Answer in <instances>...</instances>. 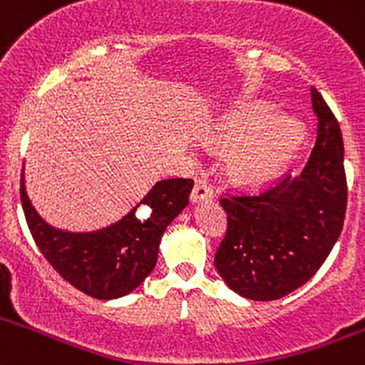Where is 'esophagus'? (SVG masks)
Returning a JSON list of instances; mask_svg holds the SVG:
<instances>
[{"label": "esophagus", "instance_id": "esophagus-1", "mask_svg": "<svg viewBox=\"0 0 365 365\" xmlns=\"http://www.w3.org/2000/svg\"><path fill=\"white\" fill-rule=\"evenodd\" d=\"M207 200H212V189L203 182V180H196L192 192H190V201H192V203H200V201Z\"/></svg>", "mask_w": 365, "mask_h": 365}]
</instances>
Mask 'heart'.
<instances>
[{"instance_id":"obj_1","label":"heart","mask_w":365,"mask_h":365,"mask_svg":"<svg viewBox=\"0 0 365 365\" xmlns=\"http://www.w3.org/2000/svg\"><path fill=\"white\" fill-rule=\"evenodd\" d=\"M271 108L258 105L237 114L207 137L210 148H235L226 158V173L237 183H260L277 175L302 139L291 119H274Z\"/></svg>"}]
</instances>
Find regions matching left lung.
Here are the masks:
<instances>
[{"label": "left lung", "instance_id": "left-lung-1", "mask_svg": "<svg viewBox=\"0 0 365 365\" xmlns=\"http://www.w3.org/2000/svg\"><path fill=\"white\" fill-rule=\"evenodd\" d=\"M317 139L305 169L258 194L221 200L228 228L214 264L242 298L272 302L310 280L342 232L348 203L339 121L316 88Z\"/></svg>", "mask_w": 365, "mask_h": 365}]
</instances>
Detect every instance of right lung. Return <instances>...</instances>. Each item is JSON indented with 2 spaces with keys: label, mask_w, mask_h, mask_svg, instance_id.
<instances>
[{
  "label": "right lung",
  "mask_w": 365,
  "mask_h": 365,
  "mask_svg": "<svg viewBox=\"0 0 365 365\" xmlns=\"http://www.w3.org/2000/svg\"><path fill=\"white\" fill-rule=\"evenodd\" d=\"M194 182L162 180L123 219L94 232L53 228L31 205L21 175V203L31 237L46 260L66 282L96 299H115L135 291L153 271L165 228L187 207ZM148 212L136 215V208Z\"/></svg>",
  "instance_id": "1"
}]
</instances>
